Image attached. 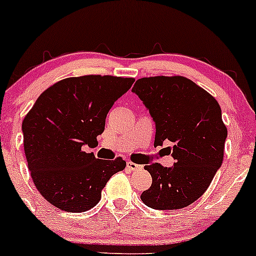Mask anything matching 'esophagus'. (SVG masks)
<instances>
[{
    "label": "esophagus",
    "mask_w": 256,
    "mask_h": 256,
    "mask_svg": "<svg viewBox=\"0 0 256 256\" xmlns=\"http://www.w3.org/2000/svg\"><path fill=\"white\" fill-rule=\"evenodd\" d=\"M142 168V166L138 164V163L132 162V160H127V169L128 170H138V169Z\"/></svg>",
    "instance_id": "esophagus-1"
}]
</instances>
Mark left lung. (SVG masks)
<instances>
[{"mask_svg":"<svg viewBox=\"0 0 256 256\" xmlns=\"http://www.w3.org/2000/svg\"><path fill=\"white\" fill-rule=\"evenodd\" d=\"M132 90L156 123L154 146L173 142L175 160L170 168L145 166L152 184L140 198L157 210L185 208L204 194L222 163L228 128L219 102L184 76L142 77Z\"/></svg>","mask_w":256,"mask_h":256,"instance_id":"left-lung-1","label":"left lung"}]
</instances>
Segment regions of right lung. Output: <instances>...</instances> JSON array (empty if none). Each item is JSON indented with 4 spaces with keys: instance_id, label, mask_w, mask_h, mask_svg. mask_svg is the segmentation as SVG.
<instances>
[{
    "instance_id": "right-lung-1",
    "label": "right lung",
    "mask_w": 256,
    "mask_h": 256,
    "mask_svg": "<svg viewBox=\"0 0 256 256\" xmlns=\"http://www.w3.org/2000/svg\"><path fill=\"white\" fill-rule=\"evenodd\" d=\"M136 81L132 77H68L47 88L22 120L24 151L31 178L46 200L70 213L99 203L106 182L126 160L96 158L83 145L96 142L114 102Z\"/></svg>"
}]
</instances>
